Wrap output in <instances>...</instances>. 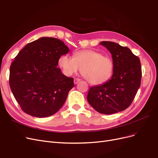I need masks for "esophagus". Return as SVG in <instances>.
Returning <instances> with one entry per match:
<instances>
[{
	"instance_id": "obj_1",
	"label": "esophagus",
	"mask_w": 158,
	"mask_h": 158,
	"mask_svg": "<svg viewBox=\"0 0 158 158\" xmlns=\"http://www.w3.org/2000/svg\"><path fill=\"white\" fill-rule=\"evenodd\" d=\"M81 80L80 79H79V78H74V84H78L80 81Z\"/></svg>"
}]
</instances>
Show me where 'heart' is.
<instances>
[{
	"mask_svg": "<svg viewBox=\"0 0 158 158\" xmlns=\"http://www.w3.org/2000/svg\"><path fill=\"white\" fill-rule=\"evenodd\" d=\"M58 64L66 75H72L81 69L84 77L95 85L107 82L112 76L114 67L111 58L91 49L76 52L73 58L66 55H62Z\"/></svg>",
	"mask_w": 158,
	"mask_h": 158,
	"instance_id": "obj_1",
	"label": "heart"
}]
</instances>
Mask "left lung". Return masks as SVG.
Wrapping results in <instances>:
<instances>
[{
  "instance_id": "left-lung-1",
  "label": "left lung",
  "mask_w": 158,
  "mask_h": 158,
  "mask_svg": "<svg viewBox=\"0 0 158 158\" xmlns=\"http://www.w3.org/2000/svg\"><path fill=\"white\" fill-rule=\"evenodd\" d=\"M100 45L112 55L113 75L106 83L91 87L87 99L98 112L114 114L128 108L135 98L140 86V61L128 47L117 43L102 41Z\"/></svg>"
}]
</instances>
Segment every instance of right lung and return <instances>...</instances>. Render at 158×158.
Wrapping results in <instances>:
<instances>
[{
  "label": "right lung",
  "instance_id": "obj_1",
  "mask_svg": "<svg viewBox=\"0 0 158 158\" xmlns=\"http://www.w3.org/2000/svg\"><path fill=\"white\" fill-rule=\"evenodd\" d=\"M69 51L63 41L44 37L19 52L10 66L9 83L23 111L42 118L63 107L74 86V79L64 75L57 66L59 57Z\"/></svg>",
  "mask_w": 158,
  "mask_h": 158
}]
</instances>
